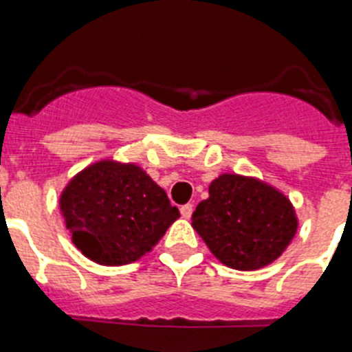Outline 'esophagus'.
I'll return each mask as SVG.
<instances>
[{
	"label": "esophagus",
	"instance_id": "1",
	"mask_svg": "<svg viewBox=\"0 0 352 352\" xmlns=\"http://www.w3.org/2000/svg\"><path fill=\"white\" fill-rule=\"evenodd\" d=\"M180 214H182V218L189 219L191 218V214H193V206L191 204H186V206L180 207Z\"/></svg>",
	"mask_w": 352,
	"mask_h": 352
}]
</instances>
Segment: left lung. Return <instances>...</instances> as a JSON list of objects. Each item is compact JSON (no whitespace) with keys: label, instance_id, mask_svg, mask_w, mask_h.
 <instances>
[{"label":"left lung","instance_id":"8db88e82","mask_svg":"<svg viewBox=\"0 0 352 352\" xmlns=\"http://www.w3.org/2000/svg\"><path fill=\"white\" fill-rule=\"evenodd\" d=\"M191 225L221 264L255 271L285 252L298 216L289 198L264 180L223 173L210 182Z\"/></svg>","mask_w":352,"mask_h":352}]
</instances>
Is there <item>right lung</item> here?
<instances>
[{"label":"right lung","mask_w":352,"mask_h":352,"mask_svg":"<svg viewBox=\"0 0 352 352\" xmlns=\"http://www.w3.org/2000/svg\"><path fill=\"white\" fill-rule=\"evenodd\" d=\"M72 243L100 265H125L152 252L180 216L136 163L102 159L76 173L60 195Z\"/></svg>","instance_id":"1"}]
</instances>
